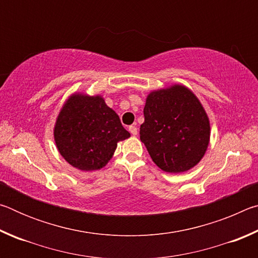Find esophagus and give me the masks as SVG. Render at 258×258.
I'll use <instances>...</instances> for the list:
<instances>
[{"instance_id": "1", "label": "esophagus", "mask_w": 258, "mask_h": 258, "mask_svg": "<svg viewBox=\"0 0 258 258\" xmlns=\"http://www.w3.org/2000/svg\"><path fill=\"white\" fill-rule=\"evenodd\" d=\"M128 131H130L131 134H132V135H137L138 134V128L135 127V126H130Z\"/></svg>"}]
</instances>
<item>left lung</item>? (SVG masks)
Masks as SVG:
<instances>
[{"label":"left lung","instance_id":"8db88e82","mask_svg":"<svg viewBox=\"0 0 258 258\" xmlns=\"http://www.w3.org/2000/svg\"><path fill=\"white\" fill-rule=\"evenodd\" d=\"M140 139L154 163L167 173L195 167L207 151L211 124L202 102L190 89L174 84L148 94Z\"/></svg>","mask_w":258,"mask_h":258}]
</instances>
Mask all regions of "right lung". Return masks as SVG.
Returning a JSON list of instances; mask_svg holds the SVG:
<instances>
[{
  "mask_svg": "<svg viewBox=\"0 0 258 258\" xmlns=\"http://www.w3.org/2000/svg\"><path fill=\"white\" fill-rule=\"evenodd\" d=\"M53 137L62 158L80 171H98L112 158L117 143L131 134L102 95L75 92L55 119Z\"/></svg>",
  "mask_w": 258,
  "mask_h": 258,
  "instance_id": "1",
  "label": "right lung"
}]
</instances>
